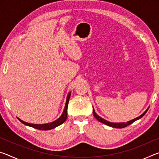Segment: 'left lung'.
<instances>
[{"mask_svg": "<svg viewBox=\"0 0 159 159\" xmlns=\"http://www.w3.org/2000/svg\"><path fill=\"white\" fill-rule=\"evenodd\" d=\"M148 109H147L146 110V111H145L141 116H139V117L134 118V119L131 120H130V121H128V122H127V123H111V122H109V121H107V120L103 119V118H101L100 116H99L95 113V110H94V109H93V111L94 116H95V117L96 118V119L98 120H99V122L104 123V124H105V125H107L111 126V127H113V128H123L126 127V126H128V125H129L132 124V123L135 121V120L139 119V118H141L145 114H146L147 111H148Z\"/></svg>", "mask_w": 159, "mask_h": 159, "instance_id": "1", "label": "left lung"}]
</instances>
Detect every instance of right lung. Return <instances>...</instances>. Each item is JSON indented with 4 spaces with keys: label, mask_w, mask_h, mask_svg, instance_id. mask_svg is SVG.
<instances>
[{
    "label": "right lung",
    "mask_w": 159,
    "mask_h": 159,
    "mask_svg": "<svg viewBox=\"0 0 159 159\" xmlns=\"http://www.w3.org/2000/svg\"><path fill=\"white\" fill-rule=\"evenodd\" d=\"M70 95H71V93H70L68 95V96H67L65 107H64V110L63 111L62 115H61V116L58 118V119H57L56 120H55V121H53L52 123H46V124H31V123H29L23 121V120H21L19 118H17L20 122L23 123V124H25L26 125H28V126H30V127L34 128L36 129H38V130H51V129H52V128H55L56 127H57V126H59L60 125L62 124V123L64 121H65L66 119V118H67V107H68V104H69Z\"/></svg>",
    "instance_id": "1"
}]
</instances>
